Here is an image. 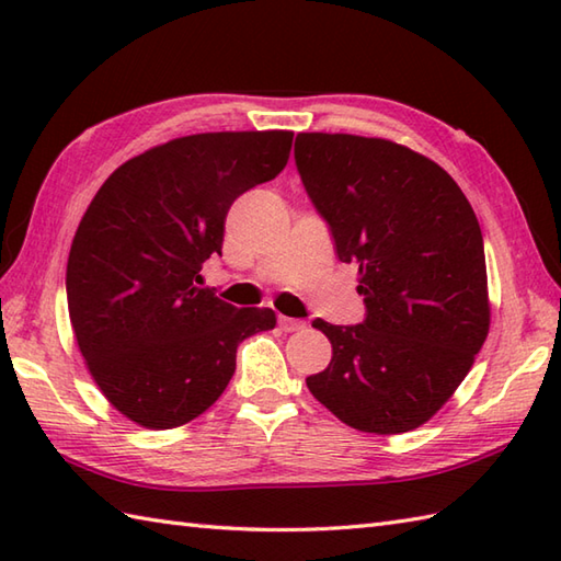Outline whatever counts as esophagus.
Here are the masks:
<instances>
[{
    "instance_id": "1",
    "label": "esophagus",
    "mask_w": 561,
    "mask_h": 561,
    "mask_svg": "<svg viewBox=\"0 0 561 561\" xmlns=\"http://www.w3.org/2000/svg\"><path fill=\"white\" fill-rule=\"evenodd\" d=\"M306 323L304 320H296V318H287V316H279V328L284 330V332H296V330H301Z\"/></svg>"
}]
</instances>
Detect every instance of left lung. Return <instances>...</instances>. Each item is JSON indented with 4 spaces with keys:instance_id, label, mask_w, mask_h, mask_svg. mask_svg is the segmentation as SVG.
Returning <instances> with one entry per match:
<instances>
[{
    "instance_id": "left-lung-1",
    "label": "left lung",
    "mask_w": 561,
    "mask_h": 561,
    "mask_svg": "<svg viewBox=\"0 0 561 561\" xmlns=\"http://www.w3.org/2000/svg\"><path fill=\"white\" fill-rule=\"evenodd\" d=\"M296 169L342 262L359 267L366 318L330 325L325 408L368 434H402L444 408L490 332L484 243L458 183L390 139L301 133Z\"/></svg>"
}]
</instances>
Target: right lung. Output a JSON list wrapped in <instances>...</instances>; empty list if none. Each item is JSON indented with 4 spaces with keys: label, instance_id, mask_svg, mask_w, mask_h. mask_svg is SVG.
Returning a JSON list of instances; mask_svg holds the SVG:
<instances>
[{
    "label": "right lung",
    "instance_id": "right-lung-1",
    "mask_svg": "<svg viewBox=\"0 0 561 561\" xmlns=\"http://www.w3.org/2000/svg\"><path fill=\"white\" fill-rule=\"evenodd\" d=\"M294 133H205L125 161L79 221L67 260L71 330L113 408L173 428L219 400L245 337L277 325L272 308H236L202 289L221 255L233 199L272 181Z\"/></svg>",
    "mask_w": 561,
    "mask_h": 561
}]
</instances>
